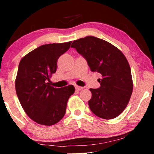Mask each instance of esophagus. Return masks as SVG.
<instances>
[{
	"label": "esophagus",
	"instance_id": "esophagus-1",
	"mask_svg": "<svg viewBox=\"0 0 154 154\" xmlns=\"http://www.w3.org/2000/svg\"><path fill=\"white\" fill-rule=\"evenodd\" d=\"M75 86V89L79 91V90H81L83 89V87H81V86H78V85H74Z\"/></svg>",
	"mask_w": 154,
	"mask_h": 154
}]
</instances>
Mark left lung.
<instances>
[{
  "label": "left lung",
  "instance_id": "left-lung-1",
  "mask_svg": "<svg viewBox=\"0 0 154 154\" xmlns=\"http://www.w3.org/2000/svg\"><path fill=\"white\" fill-rule=\"evenodd\" d=\"M71 47L85 59L92 72L102 75L98 81L100 87L90 89V110L101 119L117 117L127 106L133 89L131 69L125 55L112 44L94 36L75 40Z\"/></svg>",
  "mask_w": 154,
  "mask_h": 154
}]
</instances>
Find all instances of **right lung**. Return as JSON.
Here are the masks:
<instances>
[{"mask_svg":"<svg viewBox=\"0 0 154 154\" xmlns=\"http://www.w3.org/2000/svg\"><path fill=\"white\" fill-rule=\"evenodd\" d=\"M71 41L43 45L21 60L15 80L17 95L27 116L35 123L52 125L66 113L72 85L57 88L50 79L57 71V62L69 49Z\"/></svg>","mask_w":154,"mask_h":154,"instance_id":"add662e5","label":"right lung"}]
</instances>
